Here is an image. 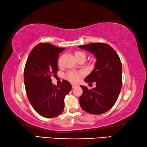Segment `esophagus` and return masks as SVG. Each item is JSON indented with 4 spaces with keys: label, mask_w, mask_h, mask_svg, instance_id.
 <instances>
[{
    "label": "esophagus",
    "mask_w": 147,
    "mask_h": 147,
    "mask_svg": "<svg viewBox=\"0 0 147 147\" xmlns=\"http://www.w3.org/2000/svg\"><path fill=\"white\" fill-rule=\"evenodd\" d=\"M78 85H77V84H72V88H73V89L74 88H76V87H78Z\"/></svg>",
    "instance_id": "34e87169"
}]
</instances>
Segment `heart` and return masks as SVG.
<instances>
[{"mask_svg":"<svg viewBox=\"0 0 147 147\" xmlns=\"http://www.w3.org/2000/svg\"><path fill=\"white\" fill-rule=\"evenodd\" d=\"M74 56H75L76 58L78 59L81 57H85L86 58V54L81 51H76L74 53ZM81 75V73H78L76 71H71L67 74V77L69 80L73 82H78L80 79V76Z\"/></svg>","mask_w":147,"mask_h":147,"instance_id":"obj_1","label":"heart"}]
</instances>
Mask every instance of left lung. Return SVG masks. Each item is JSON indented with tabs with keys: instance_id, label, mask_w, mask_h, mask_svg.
Wrapping results in <instances>:
<instances>
[{
	"instance_id": "left-lung-1",
	"label": "left lung",
	"mask_w": 147,
	"mask_h": 147,
	"mask_svg": "<svg viewBox=\"0 0 147 147\" xmlns=\"http://www.w3.org/2000/svg\"><path fill=\"white\" fill-rule=\"evenodd\" d=\"M79 48L93 54L96 58L93 71L84 80L96 82V88L88 89L81 86L83 93L80 104L84 111L100 115L109 110L115 104L122 87V65L117 53L109 45L93 43Z\"/></svg>"
}]
</instances>
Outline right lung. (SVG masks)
I'll use <instances>...</instances> for the list:
<instances>
[{
  "instance_id": "obj_1",
  "label": "right lung",
  "mask_w": 147,
  "mask_h": 147,
  "mask_svg": "<svg viewBox=\"0 0 147 147\" xmlns=\"http://www.w3.org/2000/svg\"><path fill=\"white\" fill-rule=\"evenodd\" d=\"M65 49L41 43L32 49L25 64L24 82L27 96L35 111L46 118L55 117L63 112L65 96L72 89L65 80L58 88L51 78L57 74L58 56Z\"/></svg>"
}]
</instances>
